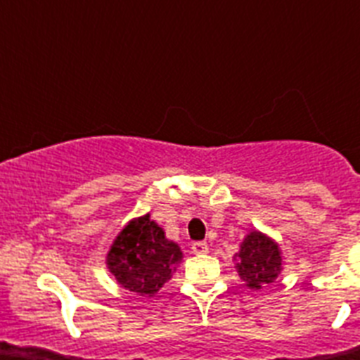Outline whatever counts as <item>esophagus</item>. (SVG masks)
<instances>
[{"instance_id":"esophagus-1","label":"esophagus","mask_w":360,"mask_h":360,"mask_svg":"<svg viewBox=\"0 0 360 360\" xmlns=\"http://www.w3.org/2000/svg\"><path fill=\"white\" fill-rule=\"evenodd\" d=\"M191 250L195 254H207L209 252V245L205 241H195L191 245Z\"/></svg>"}]
</instances>
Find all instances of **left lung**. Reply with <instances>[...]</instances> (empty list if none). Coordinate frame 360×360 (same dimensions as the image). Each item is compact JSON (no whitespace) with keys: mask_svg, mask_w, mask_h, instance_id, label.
Wrapping results in <instances>:
<instances>
[{"mask_svg":"<svg viewBox=\"0 0 360 360\" xmlns=\"http://www.w3.org/2000/svg\"><path fill=\"white\" fill-rule=\"evenodd\" d=\"M234 269L245 287L262 290L281 276L285 266L283 250L274 238L262 231H249L241 240L240 250L232 257Z\"/></svg>","mask_w":360,"mask_h":360,"instance_id":"obj_1","label":"left lung"}]
</instances>
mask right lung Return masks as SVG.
<instances>
[{
	"label": "right lung",
	"instance_id": "obj_1",
	"mask_svg": "<svg viewBox=\"0 0 360 360\" xmlns=\"http://www.w3.org/2000/svg\"><path fill=\"white\" fill-rule=\"evenodd\" d=\"M184 252L165 236L164 229L144 214L129 219L110 245L106 266L120 287L153 297L169 281Z\"/></svg>",
	"mask_w": 360,
	"mask_h": 360
}]
</instances>
